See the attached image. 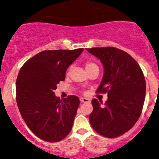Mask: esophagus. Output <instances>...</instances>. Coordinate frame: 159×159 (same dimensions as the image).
Segmentation results:
<instances>
[{
  "instance_id": "34e87169",
  "label": "esophagus",
  "mask_w": 159,
  "mask_h": 159,
  "mask_svg": "<svg viewBox=\"0 0 159 159\" xmlns=\"http://www.w3.org/2000/svg\"><path fill=\"white\" fill-rule=\"evenodd\" d=\"M89 99H88V98H84V97H81L80 98V102H89Z\"/></svg>"
}]
</instances>
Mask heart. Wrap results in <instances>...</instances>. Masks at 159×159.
Here are the masks:
<instances>
[{
	"label": "heart",
	"mask_w": 159,
	"mask_h": 159,
	"mask_svg": "<svg viewBox=\"0 0 159 159\" xmlns=\"http://www.w3.org/2000/svg\"><path fill=\"white\" fill-rule=\"evenodd\" d=\"M95 66H96V65L94 63H93V62L88 61V62H86V64H85V67H86V70H89V69H92V68L95 67ZM70 68L69 69L68 73H70Z\"/></svg>",
	"instance_id": "1"
}]
</instances>
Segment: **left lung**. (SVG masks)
I'll use <instances>...</instances> for the list:
<instances>
[{
	"instance_id": "1",
	"label": "left lung",
	"mask_w": 159,
	"mask_h": 159,
	"mask_svg": "<svg viewBox=\"0 0 159 159\" xmlns=\"http://www.w3.org/2000/svg\"><path fill=\"white\" fill-rule=\"evenodd\" d=\"M104 66V74L96 93H108L102 106L92 100L89 115L93 129L107 138H116L134 126L142 113L145 97V80L139 65L126 52L115 47L86 49Z\"/></svg>"
}]
</instances>
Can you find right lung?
I'll list each match as a JSON object with an SVG mask.
<instances>
[{
  "label": "right lung",
  "mask_w": 159,
  "mask_h": 159,
  "mask_svg": "<svg viewBox=\"0 0 159 159\" xmlns=\"http://www.w3.org/2000/svg\"><path fill=\"white\" fill-rule=\"evenodd\" d=\"M83 50H44L29 59L20 70L16 82L17 106L28 128L41 139L60 142L71 131L79 98L69 96L60 99L54 90Z\"/></svg>",
  "instance_id": "right-lung-1"
}]
</instances>
